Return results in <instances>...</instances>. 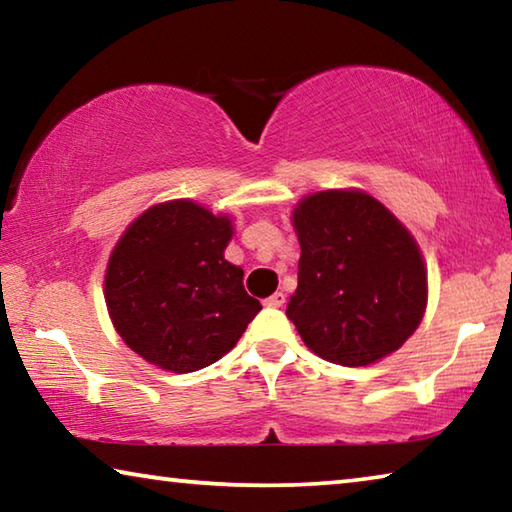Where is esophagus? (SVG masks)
<instances>
[{
	"label": "esophagus",
	"mask_w": 512,
	"mask_h": 512,
	"mask_svg": "<svg viewBox=\"0 0 512 512\" xmlns=\"http://www.w3.org/2000/svg\"><path fill=\"white\" fill-rule=\"evenodd\" d=\"M284 302H287V296H284L282 291H277V293H273L271 298L264 300V305L266 307H273V309H280V307H284Z\"/></svg>",
	"instance_id": "34e87169"
}]
</instances>
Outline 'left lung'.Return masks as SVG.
I'll return each instance as SVG.
<instances>
[{"label": "left lung", "mask_w": 512, "mask_h": 512, "mask_svg": "<svg viewBox=\"0 0 512 512\" xmlns=\"http://www.w3.org/2000/svg\"><path fill=\"white\" fill-rule=\"evenodd\" d=\"M298 289L287 307L307 348L339 366H368L418 329L427 268L411 232L359 189H327L293 210Z\"/></svg>", "instance_id": "8db88e82"}]
</instances>
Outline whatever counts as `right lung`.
<instances>
[{
    "label": "right lung",
    "instance_id": "obj_1",
    "mask_svg": "<svg viewBox=\"0 0 512 512\" xmlns=\"http://www.w3.org/2000/svg\"><path fill=\"white\" fill-rule=\"evenodd\" d=\"M232 221L180 198L128 225L106 271V305L133 352L171 372H194L235 348L262 305L244 271L223 257Z\"/></svg>",
    "mask_w": 512,
    "mask_h": 512
}]
</instances>
